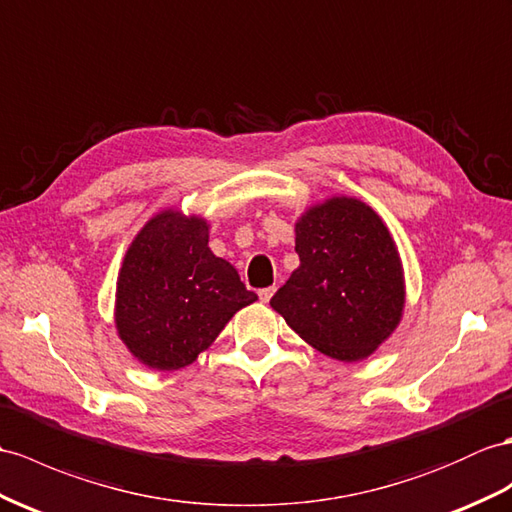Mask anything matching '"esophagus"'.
I'll return each instance as SVG.
<instances>
[{"mask_svg": "<svg viewBox=\"0 0 512 512\" xmlns=\"http://www.w3.org/2000/svg\"><path fill=\"white\" fill-rule=\"evenodd\" d=\"M273 293H276V289H273V286H271V289H263V291H258V297H260V302H263V304H267L269 302V299H271V295Z\"/></svg>", "mask_w": 512, "mask_h": 512, "instance_id": "obj_1", "label": "esophagus"}]
</instances>
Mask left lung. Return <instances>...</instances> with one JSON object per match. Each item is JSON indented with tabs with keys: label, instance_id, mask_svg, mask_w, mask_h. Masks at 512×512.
Listing matches in <instances>:
<instances>
[{
	"label": "left lung",
	"instance_id": "obj_1",
	"mask_svg": "<svg viewBox=\"0 0 512 512\" xmlns=\"http://www.w3.org/2000/svg\"><path fill=\"white\" fill-rule=\"evenodd\" d=\"M299 267L271 308L310 347L341 363L369 358L400 326L404 265L391 230L363 199L332 195L295 221Z\"/></svg>",
	"mask_w": 512,
	"mask_h": 512
}]
</instances>
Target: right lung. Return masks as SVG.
Masks as SVG:
<instances>
[{
  "instance_id": "add662e5",
  "label": "right lung",
  "mask_w": 512,
  "mask_h": 512,
  "mask_svg": "<svg viewBox=\"0 0 512 512\" xmlns=\"http://www.w3.org/2000/svg\"><path fill=\"white\" fill-rule=\"evenodd\" d=\"M202 215L165 208L136 232L121 260L115 328L141 365L176 371L215 343L226 323L258 295L208 247Z\"/></svg>"
}]
</instances>
